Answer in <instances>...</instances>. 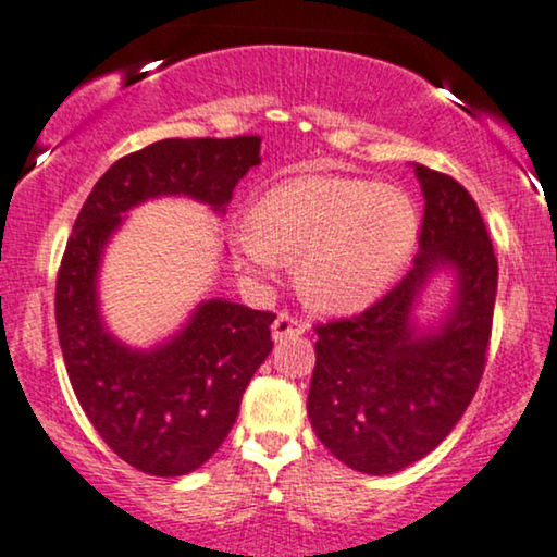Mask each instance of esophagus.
Here are the masks:
<instances>
[{
  "label": "esophagus",
  "instance_id": "obj_1",
  "mask_svg": "<svg viewBox=\"0 0 557 557\" xmlns=\"http://www.w3.org/2000/svg\"><path fill=\"white\" fill-rule=\"evenodd\" d=\"M305 332H307L305 322L296 320V317H292V314H284V312H281L271 324V335L276 343L288 341V337H299V335H305Z\"/></svg>",
  "mask_w": 557,
  "mask_h": 557
}]
</instances>
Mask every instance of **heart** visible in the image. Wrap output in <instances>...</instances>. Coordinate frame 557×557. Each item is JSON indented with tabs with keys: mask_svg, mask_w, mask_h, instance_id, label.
I'll return each instance as SVG.
<instances>
[{
	"mask_svg": "<svg viewBox=\"0 0 557 557\" xmlns=\"http://www.w3.org/2000/svg\"><path fill=\"white\" fill-rule=\"evenodd\" d=\"M420 214L396 186L305 173L269 189L237 248L256 269L294 261L296 284L320 312H352L379 299L414 252Z\"/></svg>",
	"mask_w": 557,
	"mask_h": 557,
	"instance_id": "heart-1",
	"label": "heart"
}]
</instances>
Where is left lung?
Returning <instances> with one entry per match:
<instances>
[{"mask_svg": "<svg viewBox=\"0 0 557 557\" xmlns=\"http://www.w3.org/2000/svg\"><path fill=\"white\" fill-rule=\"evenodd\" d=\"M414 165L424 220L399 286L350 320L317 327L307 414L320 443L352 471L399 473L450 435L479 388L499 263L479 207L455 178ZM437 275L454 281L437 323L416 314Z\"/></svg>", "mask_w": 557, "mask_h": 557, "instance_id": "obj_1", "label": "left lung"}]
</instances>
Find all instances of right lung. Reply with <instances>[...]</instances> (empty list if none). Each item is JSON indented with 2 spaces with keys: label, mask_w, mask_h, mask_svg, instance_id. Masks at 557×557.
Returning a JSON list of instances; mask_svg holds the SVG:
<instances>
[{
  "label": "right lung",
  "mask_w": 557,
  "mask_h": 557,
  "mask_svg": "<svg viewBox=\"0 0 557 557\" xmlns=\"http://www.w3.org/2000/svg\"><path fill=\"white\" fill-rule=\"evenodd\" d=\"M258 163L261 137H169L112 163L76 216L55 284L58 343L94 430L143 473L186 475L225 443L243 392L273 350L276 314L222 296L201 299L176 332L135 348L107 327L102 312L107 245L150 199L186 197L222 216Z\"/></svg>",
  "instance_id": "right-lung-1"
}]
</instances>
